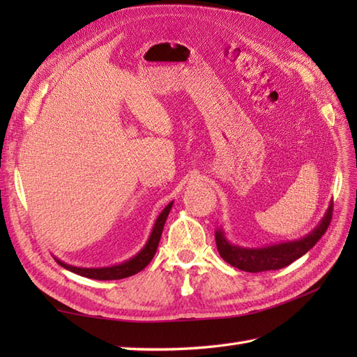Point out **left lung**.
<instances>
[{"label": "left lung", "instance_id": "8db88e82", "mask_svg": "<svg viewBox=\"0 0 357 357\" xmlns=\"http://www.w3.org/2000/svg\"><path fill=\"white\" fill-rule=\"evenodd\" d=\"M331 211H333V202L325 211L321 222L316 225L313 231L305 234L304 238L296 241H287L279 242V244H273L267 247L259 248H247L234 245L225 238V233L222 229H218L215 233L216 247L218 252L221 255L225 262H229L233 267L239 270H244L248 273H259L267 270H279L290 265L301 256H304L310 248L316 245V242L322 238V234L327 231L330 221H331Z\"/></svg>", "mask_w": 357, "mask_h": 357}]
</instances>
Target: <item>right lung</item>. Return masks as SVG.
Masks as SVG:
<instances>
[{
	"label": "right lung",
	"mask_w": 357,
	"mask_h": 357,
	"mask_svg": "<svg viewBox=\"0 0 357 357\" xmlns=\"http://www.w3.org/2000/svg\"><path fill=\"white\" fill-rule=\"evenodd\" d=\"M173 202H170L167 206L161 215L156 218L153 229H151L150 236L138 253H136L133 257H130L128 261H124L116 265H110V267H96V268H86V267H75V265H69L63 261H59L55 257V261L64 267L66 270H69L72 273H77L79 276L90 278V279H98V280H113V279H124L128 276H133L136 273L141 271L142 268H146L149 262L153 259V256L156 253V248L159 244V239H161L164 224L167 221V216H169L170 210H172Z\"/></svg>",
	"instance_id": "obj_1"
}]
</instances>
